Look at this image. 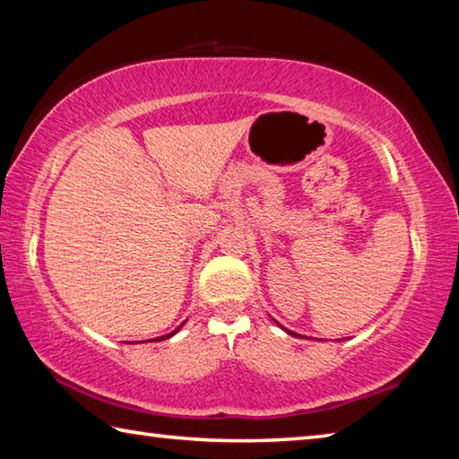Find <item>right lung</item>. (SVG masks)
Wrapping results in <instances>:
<instances>
[{
    "mask_svg": "<svg viewBox=\"0 0 459 459\" xmlns=\"http://www.w3.org/2000/svg\"><path fill=\"white\" fill-rule=\"evenodd\" d=\"M178 330H180V328H176L174 332H169V333H166V336H160V338H155V340H158V342H160V340H166V338H169V336H174V333H176Z\"/></svg>",
    "mask_w": 459,
    "mask_h": 459,
    "instance_id": "add662e5",
    "label": "right lung"
}]
</instances>
